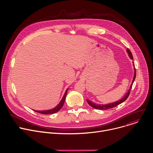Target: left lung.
Wrapping results in <instances>:
<instances>
[{"label":"left lung","instance_id":"left-lung-1","mask_svg":"<svg viewBox=\"0 0 153 153\" xmlns=\"http://www.w3.org/2000/svg\"><path fill=\"white\" fill-rule=\"evenodd\" d=\"M126 52L128 54V56L129 57V58L133 60V56H132V54L131 53V51H129V50L128 48H127L126 50ZM133 66L134 67V64H133ZM134 68V77H133V81H132V83L130 85V87L129 90H128V92L125 94V95L123 96V97H122L120 100H118V101H116V102H113V103H108V104H106V105H103V104H102V105H100V104H97V103H96L93 102H91V100H90L89 99H86L87 100V102H88V103L91 106H92L93 108H95V109H97V110H108V109H110V108H114L117 105H119V104L122 103V102H123L125 100H126V99L129 96V93H130V91H131V89L132 88V85L133 84V82L135 80V78H136V69L135 68Z\"/></svg>","mask_w":153,"mask_h":153}]
</instances>
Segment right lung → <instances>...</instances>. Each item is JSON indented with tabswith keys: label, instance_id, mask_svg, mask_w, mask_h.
<instances>
[{
	"label": "right lung",
	"instance_id": "right-lung-1",
	"mask_svg": "<svg viewBox=\"0 0 153 153\" xmlns=\"http://www.w3.org/2000/svg\"><path fill=\"white\" fill-rule=\"evenodd\" d=\"M68 90V88L67 89L66 91H65V93L62 99H61L60 102H59V103L56 106H55L54 108H53L52 109H50V110H43V111L34 110V111H36L37 113H40V114H54V113H57V111H59L60 110V109L62 108V106H63V105L64 104V102H65V98H66V96H67Z\"/></svg>",
	"mask_w": 153,
	"mask_h": 153
}]
</instances>
